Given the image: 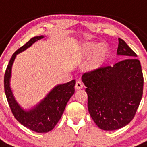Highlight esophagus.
Masks as SVG:
<instances>
[{"label": "esophagus", "instance_id": "1", "mask_svg": "<svg viewBox=\"0 0 147 147\" xmlns=\"http://www.w3.org/2000/svg\"><path fill=\"white\" fill-rule=\"evenodd\" d=\"M83 86H84L83 83L81 81H78L76 82V84H75V88L76 89H81V88H83Z\"/></svg>", "mask_w": 147, "mask_h": 147}]
</instances>
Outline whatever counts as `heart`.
I'll return each instance as SVG.
<instances>
[{
  "instance_id": "1",
  "label": "heart",
  "mask_w": 147,
  "mask_h": 147,
  "mask_svg": "<svg viewBox=\"0 0 147 147\" xmlns=\"http://www.w3.org/2000/svg\"><path fill=\"white\" fill-rule=\"evenodd\" d=\"M95 51L93 60L95 63H101L105 58L106 53H107V49L103 45H100L98 44H93L90 45L86 48V52L88 54H92Z\"/></svg>"
}]
</instances>
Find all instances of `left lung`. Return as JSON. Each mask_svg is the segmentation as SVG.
I'll list each match as a JSON object with an SVG mask.
<instances>
[{
  "label": "left lung",
  "mask_w": 147,
  "mask_h": 147,
  "mask_svg": "<svg viewBox=\"0 0 147 147\" xmlns=\"http://www.w3.org/2000/svg\"><path fill=\"white\" fill-rule=\"evenodd\" d=\"M117 55L125 59L113 66H101L85 73L88 109L98 128L105 131L121 128L133 119L141 101L143 76L136 54L118 38Z\"/></svg>",
  "instance_id": "left-lung-1"
}]
</instances>
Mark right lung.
Here are the masks:
<instances>
[{"label":"right lung","mask_w":147,"mask_h":147,"mask_svg":"<svg viewBox=\"0 0 147 147\" xmlns=\"http://www.w3.org/2000/svg\"><path fill=\"white\" fill-rule=\"evenodd\" d=\"M44 36H37L31 38L28 42L17 50L11 58L5 74V92L11 110L16 119L29 129L44 133L52 130L60 120L67 102L74 94L75 80L55 86L49 94L34 107L24 110L14 97L10 86L11 67L16 55L25 51Z\"/></svg>","instance_id":"add662e5"}]
</instances>
